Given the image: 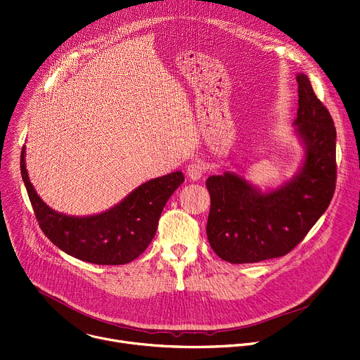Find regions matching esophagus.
<instances>
[{
  "label": "esophagus",
  "instance_id": "1",
  "mask_svg": "<svg viewBox=\"0 0 360 360\" xmlns=\"http://www.w3.org/2000/svg\"><path fill=\"white\" fill-rule=\"evenodd\" d=\"M204 172H205V167L202 165L201 162H193V163H191V165H189L188 169H186V175H188V178L192 179V181H200V179L202 178Z\"/></svg>",
  "mask_w": 360,
  "mask_h": 360
}]
</instances>
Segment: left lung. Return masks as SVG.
Instances as JSON below:
<instances>
[{
    "mask_svg": "<svg viewBox=\"0 0 360 360\" xmlns=\"http://www.w3.org/2000/svg\"><path fill=\"white\" fill-rule=\"evenodd\" d=\"M299 109L294 136L304 155L299 169L278 185L259 188L244 171L211 175L207 236L215 254L231 264L277 258L296 247L328 210L336 186V129L329 110L297 73Z\"/></svg>",
    "mask_w": 360,
    "mask_h": 360,
    "instance_id": "1",
    "label": "left lung"
}]
</instances>
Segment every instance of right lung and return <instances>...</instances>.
Masks as SVG:
<instances>
[{"mask_svg":"<svg viewBox=\"0 0 360 360\" xmlns=\"http://www.w3.org/2000/svg\"><path fill=\"white\" fill-rule=\"evenodd\" d=\"M20 165L43 233L61 251L99 266L127 264L148 248L163 207L185 179L181 171L153 178L103 212L68 215L50 208L32 186L25 167V146Z\"/></svg>","mask_w":360,"mask_h":360,"instance_id":"1","label":"right lung"}]
</instances>
